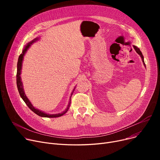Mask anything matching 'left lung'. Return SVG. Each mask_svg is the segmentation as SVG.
<instances>
[{
    "label": "left lung",
    "instance_id": "1",
    "mask_svg": "<svg viewBox=\"0 0 160 160\" xmlns=\"http://www.w3.org/2000/svg\"><path fill=\"white\" fill-rule=\"evenodd\" d=\"M133 48H134V49H135L136 51L137 52V53L140 55V56H141V59H142V62H143L144 65L145 66V62H144V58H143V56H142V53H141V50H139V48H138L137 47H136V46H133Z\"/></svg>",
    "mask_w": 160,
    "mask_h": 160
}]
</instances>
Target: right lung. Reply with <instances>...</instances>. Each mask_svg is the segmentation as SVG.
Wrapping results in <instances>:
<instances>
[{
	"instance_id": "right-lung-1",
	"label": "right lung",
	"mask_w": 160,
	"mask_h": 160,
	"mask_svg": "<svg viewBox=\"0 0 160 160\" xmlns=\"http://www.w3.org/2000/svg\"><path fill=\"white\" fill-rule=\"evenodd\" d=\"M38 39V38H36L33 39V41H32L31 42H30V43H28L27 46L24 47V48L22 50V54H20L19 57V59H18V71H17V76H16V78H17V86H18V91H19V95L21 96V97L22 98V100H24V102L26 103V104L27 105V106L30 109V110L33 112H34L36 114H37L38 115L40 116V117H48V118H54V117H61L63 115H64L67 112V110H69V106H70V104H71V102H69V105L68 106H67V109L63 111L62 113H58V114H55V115H50V114H47L43 112H41L39 110H38V109H36L34 107H33L30 102L29 101V100L27 98V97H26V95H25V93L23 91V88H22V82L21 80V77H20V74H21V67H22V60H23V56L25 54V52H26V51L27 50V49L29 48V47L30 46V45L33 43V42L37 41ZM71 101V100H70Z\"/></svg>"
}]
</instances>
